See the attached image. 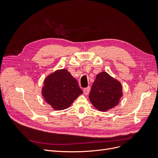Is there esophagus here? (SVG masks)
I'll list each match as a JSON object with an SVG mask.
<instances>
[{
	"instance_id": "1",
	"label": "esophagus",
	"mask_w": 158,
	"mask_h": 158,
	"mask_svg": "<svg viewBox=\"0 0 158 158\" xmlns=\"http://www.w3.org/2000/svg\"><path fill=\"white\" fill-rule=\"evenodd\" d=\"M89 90H90V88H89V87H88V88H85V89H84V95H88L89 94Z\"/></svg>"
}]
</instances>
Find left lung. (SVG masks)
Masks as SVG:
<instances>
[{"mask_svg": "<svg viewBox=\"0 0 158 158\" xmlns=\"http://www.w3.org/2000/svg\"><path fill=\"white\" fill-rule=\"evenodd\" d=\"M123 94L121 83L106 72H102L93 82L89 98L95 109L106 112L117 106Z\"/></svg>", "mask_w": 158, "mask_h": 158, "instance_id": "left-lung-1", "label": "left lung"}]
</instances>
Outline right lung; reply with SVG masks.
<instances>
[{
	"label": "right lung",
	"mask_w": 158,
	"mask_h": 158,
	"mask_svg": "<svg viewBox=\"0 0 158 158\" xmlns=\"http://www.w3.org/2000/svg\"><path fill=\"white\" fill-rule=\"evenodd\" d=\"M41 94L47 103L54 110L60 111L69 108L83 92L67 70L60 69L47 76Z\"/></svg>",
	"instance_id": "obj_1"
}]
</instances>
